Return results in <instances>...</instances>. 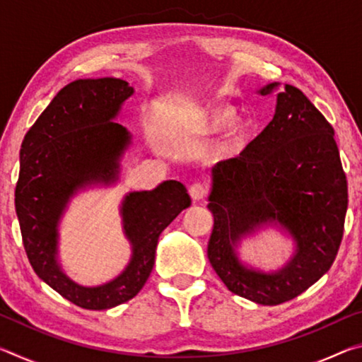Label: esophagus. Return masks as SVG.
Returning a JSON list of instances; mask_svg holds the SVG:
<instances>
[{"mask_svg":"<svg viewBox=\"0 0 362 362\" xmlns=\"http://www.w3.org/2000/svg\"><path fill=\"white\" fill-rule=\"evenodd\" d=\"M207 194V187L204 183H193L192 187H189V196H192L193 201H201L204 199Z\"/></svg>","mask_w":362,"mask_h":362,"instance_id":"esophagus-1","label":"esophagus"}]
</instances>
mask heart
Returning <instances> with one entry per match:
<instances>
[{
    "label": "heart",
    "mask_w": 362,
    "mask_h": 362,
    "mask_svg": "<svg viewBox=\"0 0 362 362\" xmlns=\"http://www.w3.org/2000/svg\"><path fill=\"white\" fill-rule=\"evenodd\" d=\"M198 131L201 134H216L225 127L218 151L223 155H236L244 146L252 134L254 122L249 116H238V108L228 103L207 105L198 115Z\"/></svg>",
    "instance_id": "heart-1"
}]
</instances>
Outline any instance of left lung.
Listing matches in <instances>:
<instances>
[{
  "label": "left lung",
  "instance_id": "left-lung-1",
  "mask_svg": "<svg viewBox=\"0 0 362 362\" xmlns=\"http://www.w3.org/2000/svg\"><path fill=\"white\" fill-rule=\"evenodd\" d=\"M278 88L267 84L259 94ZM211 174L207 257L228 291L259 305H279L329 272L343 238L348 185L332 126L302 90L286 84L269 124ZM269 223L290 233L296 250L278 272L263 274L243 266L235 247Z\"/></svg>",
  "mask_w": 362,
  "mask_h": 362
}]
</instances>
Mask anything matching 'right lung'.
Returning a JSON list of instances; mask_svg holds the SVG:
<instances>
[{"mask_svg": "<svg viewBox=\"0 0 362 362\" xmlns=\"http://www.w3.org/2000/svg\"><path fill=\"white\" fill-rule=\"evenodd\" d=\"M132 94L124 79H76L59 90L21 148L16 212L30 265L47 286L86 310H108L136 297L155 265L159 235L192 204L187 188L175 180L127 193L121 217L132 257L124 272L105 284L86 287L60 268L59 222L70 198L94 183L118 180L131 134L115 118Z\"/></svg>", "mask_w": 362, "mask_h": 362, "instance_id": "1", "label": "right lung"}]
</instances>
